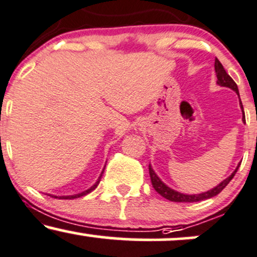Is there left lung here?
Instances as JSON below:
<instances>
[{"mask_svg": "<svg viewBox=\"0 0 257 257\" xmlns=\"http://www.w3.org/2000/svg\"><path fill=\"white\" fill-rule=\"evenodd\" d=\"M215 72H216V77H217V81L216 83L221 85V87H226V88H229V89H232L233 91H235L237 93V95L239 96V90H238V87L237 84H235V82L233 81L231 78V76L228 75V73L226 72V70L223 69L222 64L220 63L217 59H215ZM239 105H240V108L241 111H243V105H241V101L239 99ZM243 122H245V119H244V111H243ZM240 163L238 164L237 168L234 169V172H233L231 175L228 176V178H226L223 181H221L219 185L215 186L214 188H211V190L206 191V192H203V193H198V194H186V193H181V192H178V191L173 190V188H170L169 186H167L164 184L163 181H162L161 179L158 178L157 174L155 173V170L152 169L151 164L149 166V170H150V178H151V182H152V186L153 188H155L157 192L161 194L162 197H164V198L168 199V200H172V202H199V200H204V199H209L211 198V197H215L216 194H219L221 191L223 190V188L226 187L227 185L229 184V181L233 179V176L235 175V173H237L238 168H239Z\"/></svg>", "mask_w": 257, "mask_h": 257, "instance_id": "8db88e82", "label": "left lung"}]
</instances>
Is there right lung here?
I'll return each mask as SVG.
<instances>
[{
    "label": "right lung",
    "mask_w": 257,
    "mask_h": 257,
    "mask_svg": "<svg viewBox=\"0 0 257 257\" xmlns=\"http://www.w3.org/2000/svg\"><path fill=\"white\" fill-rule=\"evenodd\" d=\"M104 170H105V167H104V169H102L101 174H100V176H99V178H98V180H96V182H95V184H94L93 186H91V187L88 188V190L83 191V192H81V193H77V194H72V196H53V194H49V196L53 197V198H59V199H73V198H79V197H82V196H85V194L90 193L91 191H93V190H95V188H96V186L99 185L100 180H101V176H102V173H104Z\"/></svg>",
    "instance_id": "right-lung-1"
}]
</instances>
